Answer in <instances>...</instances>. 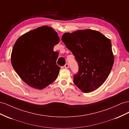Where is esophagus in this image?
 I'll return each instance as SVG.
<instances>
[{
	"label": "esophagus",
	"instance_id": "esophagus-1",
	"mask_svg": "<svg viewBox=\"0 0 129 129\" xmlns=\"http://www.w3.org/2000/svg\"><path fill=\"white\" fill-rule=\"evenodd\" d=\"M69 64H65V65H64V68H66V69H68V68H69Z\"/></svg>",
	"mask_w": 129,
	"mask_h": 129
}]
</instances>
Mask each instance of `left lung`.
I'll use <instances>...</instances> for the list:
<instances>
[{
    "instance_id": "obj_1",
    "label": "left lung",
    "mask_w": 129,
    "mask_h": 129,
    "mask_svg": "<svg viewBox=\"0 0 129 129\" xmlns=\"http://www.w3.org/2000/svg\"><path fill=\"white\" fill-rule=\"evenodd\" d=\"M61 40L79 65L78 73L73 77L75 85L85 93L103 85L114 62L110 40L97 31L86 29L65 33Z\"/></svg>"
}]
</instances>
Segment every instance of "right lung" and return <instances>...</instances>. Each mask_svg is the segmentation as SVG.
I'll list each match as a JSON object with an SVG mask.
<instances>
[{
	"mask_svg": "<svg viewBox=\"0 0 129 129\" xmlns=\"http://www.w3.org/2000/svg\"><path fill=\"white\" fill-rule=\"evenodd\" d=\"M59 42L57 32L47 26L25 33L17 40L11 63L28 86L42 90L56 79L60 68L56 64L59 53L54 52L53 47Z\"/></svg>",
	"mask_w": 129,
	"mask_h": 129,
	"instance_id": "obj_1",
	"label": "right lung"
}]
</instances>
